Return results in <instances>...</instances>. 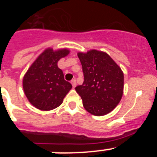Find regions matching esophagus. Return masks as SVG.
I'll return each mask as SVG.
<instances>
[{
    "mask_svg": "<svg viewBox=\"0 0 157 157\" xmlns=\"http://www.w3.org/2000/svg\"><path fill=\"white\" fill-rule=\"evenodd\" d=\"M71 83L72 86L74 87V88L76 86V81H75V79L71 80Z\"/></svg>",
    "mask_w": 157,
    "mask_h": 157,
    "instance_id": "34e87169",
    "label": "esophagus"
}]
</instances>
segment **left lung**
<instances>
[{
    "label": "left lung",
    "instance_id": "8db88e82",
    "mask_svg": "<svg viewBox=\"0 0 157 157\" xmlns=\"http://www.w3.org/2000/svg\"><path fill=\"white\" fill-rule=\"evenodd\" d=\"M84 82L75 87L83 107L94 116H105L117 106L123 94L124 77L121 68L101 51L78 52Z\"/></svg>",
    "mask_w": 157,
    "mask_h": 157
}]
</instances>
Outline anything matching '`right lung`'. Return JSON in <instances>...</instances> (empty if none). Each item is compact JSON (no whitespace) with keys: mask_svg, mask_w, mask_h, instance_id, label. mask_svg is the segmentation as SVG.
Masks as SVG:
<instances>
[{"mask_svg":"<svg viewBox=\"0 0 157 157\" xmlns=\"http://www.w3.org/2000/svg\"><path fill=\"white\" fill-rule=\"evenodd\" d=\"M70 51L63 48L54 51L45 49L27 70L23 79L24 94L33 106L41 111H49L61 105L63 98L72 88L64 80L57 63Z\"/></svg>","mask_w":157,"mask_h":157,"instance_id":"add662e5","label":"right lung"}]
</instances>
